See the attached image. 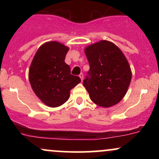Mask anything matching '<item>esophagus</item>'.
<instances>
[{"instance_id": "1", "label": "esophagus", "mask_w": 159, "mask_h": 159, "mask_svg": "<svg viewBox=\"0 0 159 159\" xmlns=\"http://www.w3.org/2000/svg\"><path fill=\"white\" fill-rule=\"evenodd\" d=\"M79 77H80V78H81V81H83V79H84V74H83V73L80 74V75H79Z\"/></svg>"}]
</instances>
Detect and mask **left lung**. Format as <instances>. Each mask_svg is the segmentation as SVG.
<instances>
[{"label": "left lung", "instance_id": "1", "mask_svg": "<svg viewBox=\"0 0 159 159\" xmlns=\"http://www.w3.org/2000/svg\"><path fill=\"white\" fill-rule=\"evenodd\" d=\"M90 65L83 85L96 105L111 107L126 93L132 72L126 58L116 45L102 40L85 48Z\"/></svg>", "mask_w": 159, "mask_h": 159}]
</instances>
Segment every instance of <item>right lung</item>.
Returning a JSON list of instances; mask_svg holds the SVG:
<instances>
[{"label": "right lung", "mask_w": 159, "mask_h": 159, "mask_svg": "<svg viewBox=\"0 0 159 159\" xmlns=\"http://www.w3.org/2000/svg\"><path fill=\"white\" fill-rule=\"evenodd\" d=\"M69 51L57 42H48L36 52L29 70V81L33 90L49 107L61 106L69 98V92L81 78L70 73L65 63Z\"/></svg>", "instance_id": "add662e5"}]
</instances>
